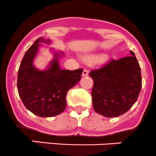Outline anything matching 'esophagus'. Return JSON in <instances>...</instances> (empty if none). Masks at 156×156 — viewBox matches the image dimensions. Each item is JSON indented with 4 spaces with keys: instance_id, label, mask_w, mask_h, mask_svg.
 I'll use <instances>...</instances> for the list:
<instances>
[{
    "instance_id": "obj_1",
    "label": "esophagus",
    "mask_w": 156,
    "mask_h": 156,
    "mask_svg": "<svg viewBox=\"0 0 156 156\" xmlns=\"http://www.w3.org/2000/svg\"><path fill=\"white\" fill-rule=\"evenodd\" d=\"M88 75V71L87 69H84V71H83L82 72V76L83 77H86Z\"/></svg>"
}]
</instances>
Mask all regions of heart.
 I'll list each match as a JSON object with an SVG mask.
<instances>
[{
    "label": "heart",
    "mask_w": 156,
    "mask_h": 156,
    "mask_svg": "<svg viewBox=\"0 0 156 156\" xmlns=\"http://www.w3.org/2000/svg\"><path fill=\"white\" fill-rule=\"evenodd\" d=\"M96 59H97H97H96V58H95V60H96Z\"/></svg>",
    "instance_id": "1"
}]
</instances>
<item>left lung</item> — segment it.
Wrapping results in <instances>:
<instances>
[{"instance_id": "obj_1", "label": "left lung", "mask_w": 156, "mask_h": 156, "mask_svg": "<svg viewBox=\"0 0 156 156\" xmlns=\"http://www.w3.org/2000/svg\"><path fill=\"white\" fill-rule=\"evenodd\" d=\"M130 53L117 60L111 59L89 73L94 80V108L105 117H118L127 112L139 97L142 87L140 67L134 53L130 50Z\"/></svg>"}]
</instances>
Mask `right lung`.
Segmentation results:
<instances>
[{
  "label": "right lung",
  "instance_id": "add662e5",
  "mask_svg": "<svg viewBox=\"0 0 156 156\" xmlns=\"http://www.w3.org/2000/svg\"><path fill=\"white\" fill-rule=\"evenodd\" d=\"M41 41H50L40 37L26 52L18 71L17 89L27 109L40 117H53L65 110L67 92L81 80L83 69H60L59 54L55 53L50 67L39 71L33 66V59Z\"/></svg>",
  "mask_w": 156,
  "mask_h": 156
}]
</instances>
